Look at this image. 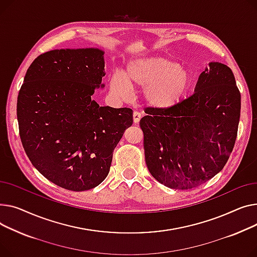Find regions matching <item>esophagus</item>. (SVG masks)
Returning a JSON list of instances; mask_svg holds the SVG:
<instances>
[{
	"label": "esophagus",
	"mask_w": 257,
	"mask_h": 257,
	"mask_svg": "<svg viewBox=\"0 0 257 257\" xmlns=\"http://www.w3.org/2000/svg\"><path fill=\"white\" fill-rule=\"evenodd\" d=\"M133 119H134V123H138L141 119V114L137 111H135L133 113Z\"/></svg>",
	"instance_id": "34e87169"
}]
</instances>
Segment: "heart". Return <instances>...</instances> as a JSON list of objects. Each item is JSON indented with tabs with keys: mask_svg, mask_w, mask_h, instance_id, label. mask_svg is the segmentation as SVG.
<instances>
[{
	"mask_svg": "<svg viewBox=\"0 0 257 257\" xmlns=\"http://www.w3.org/2000/svg\"><path fill=\"white\" fill-rule=\"evenodd\" d=\"M189 70L162 57L139 58L132 61L125 71L109 79L111 92L121 99L131 96V88L144 89L147 104L155 109H169L182 101L192 86Z\"/></svg>",
	"mask_w": 257,
	"mask_h": 257,
	"instance_id": "b5f03b06",
	"label": "heart"
}]
</instances>
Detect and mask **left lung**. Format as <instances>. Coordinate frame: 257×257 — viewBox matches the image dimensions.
<instances>
[{
	"label": "left lung",
	"instance_id": "obj_1",
	"mask_svg": "<svg viewBox=\"0 0 257 257\" xmlns=\"http://www.w3.org/2000/svg\"><path fill=\"white\" fill-rule=\"evenodd\" d=\"M140 120L147 168L170 189L198 187L219 173L232 152L240 93L231 69L209 63L195 92L169 109L145 112Z\"/></svg>",
	"mask_w": 257,
	"mask_h": 257
}]
</instances>
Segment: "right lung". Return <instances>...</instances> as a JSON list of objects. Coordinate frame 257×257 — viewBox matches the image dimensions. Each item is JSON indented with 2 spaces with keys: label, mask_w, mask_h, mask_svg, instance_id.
Masks as SVG:
<instances>
[{
  "label": "right lung",
  "mask_w": 257,
  "mask_h": 257,
  "mask_svg": "<svg viewBox=\"0 0 257 257\" xmlns=\"http://www.w3.org/2000/svg\"><path fill=\"white\" fill-rule=\"evenodd\" d=\"M103 51L54 50L27 70L18 97V121L25 152L55 185L86 191L107 177L113 152L133 124V110L100 107Z\"/></svg>",
  "instance_id": "obj_1"
}]
</instances>
